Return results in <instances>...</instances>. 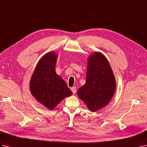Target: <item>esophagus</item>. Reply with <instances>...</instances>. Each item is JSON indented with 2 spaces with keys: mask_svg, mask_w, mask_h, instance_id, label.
Instances as JSON below:
<instances>
[{
  "mask_svg": "<svg viewBox=\"0 0 147 147\" xmlns=\"http://www.w3.org/2000/svg\"><path fill=\"white\" fill-rule=\"evenodd\" d=\"M71 91L73 92V93H76V87L75 86H73V87H72V88H71Z\"/></svg>",
  "mask_w": 147,
  "mask_h": 147,
  "instance_id": "obj_1",
  "label": "esophagus"
}]
</instances>
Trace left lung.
I'll return each instance as SVG.
<instances>
[{
  "instance_id": "1",
  "label": "left lung",
  "mask_w": 147,
  "mask_h": 147,
  "mask_svg": "<svg viewBox=\"0 0 147 147\" xmlns=\"http://www.w3.org/2000/svg\"><path fill=\"white\" fill-rule=\"evenodd\" d=\"M86 81L77 94L90 111L95 112L110 102L115 90V80L107 59L100 52L88 59Z\"/></svg>"
}]
</instances>
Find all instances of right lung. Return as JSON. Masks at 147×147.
Instances as JSON below:
<instances>
[{"instance_id": "right-lung-1", "label": "right lung", "mask_w": 147, "mask_h": 147, "mask_svg": "<svg viewBox=\"0 0 147 147\" xmlns=\"http://www.w3.org/2000/svg\"><path fill=\"white\" fill-rule=\"evenodd\" d=\"M57 55L49 52L40 59L30 83L32 95L50 110L73 94L67 84L55 73Z\"/></svg>"}]
</instances>
